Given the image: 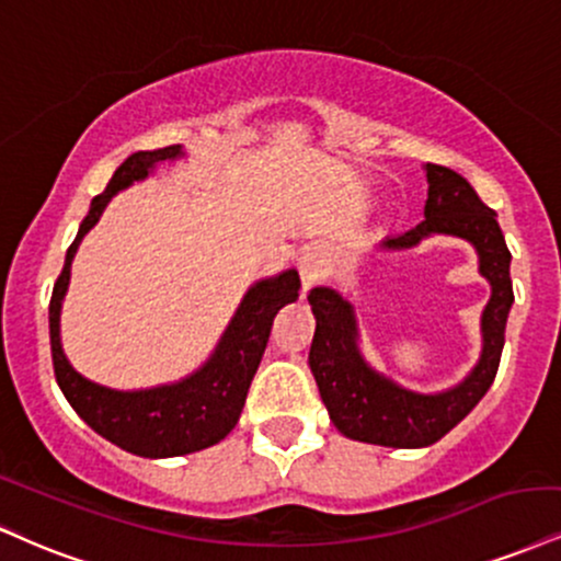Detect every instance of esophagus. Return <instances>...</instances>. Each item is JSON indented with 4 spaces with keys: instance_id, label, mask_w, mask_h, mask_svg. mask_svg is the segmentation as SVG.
Segmentation results:
<instances>
[{
    "instance_id": "esophagus-1",
    "label": "esophagus",
    "mask_w": 561,
    "mask_h": 561,
    "mask_svg": "<svg viewBox=\"0 0 561 561\" xmlns=\"http://www.w3.org/2000/svg\"><path fill=\"white\" fill-rule=\"evenodd\" d=\"M327 261H329V255L321 245H310L300 253L298 272H300V282H302V293H308V289L321 279L323 268H327Z\"/></svg>"
}]
</instances>
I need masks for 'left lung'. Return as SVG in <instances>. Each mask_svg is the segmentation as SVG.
<instances>
[{"label": "left lung", "instance_id": "left-lung-1", "mask_svg": "<svg viewBox=\"0 0 561 561\" xmlns=\"http://www.w3.org/2000/svg\"><path fill=\"white\" fill-rule=\"evenodd\" d=\"M428 198L421 225L387 238L381 251H410L434 234L460 238L476 248L478 272L491 285V298L481 316L483 350L470 374L455 387L423 394L376 370L360 353L355 308L340 289L321 285L308 295L316 316L310 342V374L340 434L355 442L394 449H421L449 434L496 379L504 350V329L515 293H512V255L499 229L496 214L478 198L470 182L447 167H423Z\"/></svg>", "mask_w": 561, "mask_h": 561}]
</instances>
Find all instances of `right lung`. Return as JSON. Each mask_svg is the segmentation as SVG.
I'll list each match as a JSON object with an SVG mask.
<instances>
[{
    "mask_svg": "<svg viewBox=\"0 0 561 561\" xmlns=\"http://www.w3.org/2000/svg\"><path fill=\"white\" fill-rule=\"evenodd\" d=\"M182 157H185V148L167 146L157 151L133 153L117 167L106 191L91 201L88 216L80 221L76 240L67 248L62 274L54 285L49 302L54 376H57L67 402L106 442L117 444L130 455L151 457V460L214 447L238 426L248 389H251L268 334H272L274 316L287 302L298 300L300 289V276L295 268L259 279L248 287L208 360L174 383L119 391L85 379L70 366L62 350V336H59V316H62V300L70 287V268L80 240L101 219L114 195L130 187L133 182L146 180L164 161Z\"/></svg>",
    "mask_w": 561,
    "mask_h": 561,
    "instance_id": "1",
    "label": "right lung"
}]
</instances>
